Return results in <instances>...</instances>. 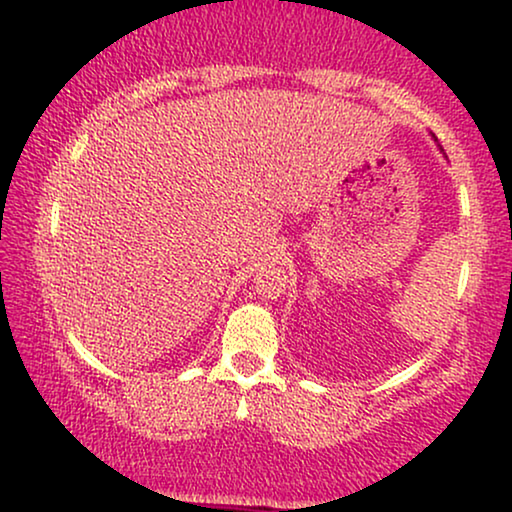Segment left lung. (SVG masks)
<instances>
[{
    "mask_svg": "<svg viewBox=\"0 0 512 512\" xmlns=\"http://www.w3.org/2000/svg\"><path fill=\"white\" fill-rule=\"evenodd\" d=\"M433 138H435V135H433ZM435 142H438V140H435ZM440 147V145H438ZM440 152H442V147H440Z\"/></svg>",
    "mask_w": 512,
    "mask_h": 512,
    "instance_id": "8db88e82",
    "label": "left lung"
}]
</instances>
